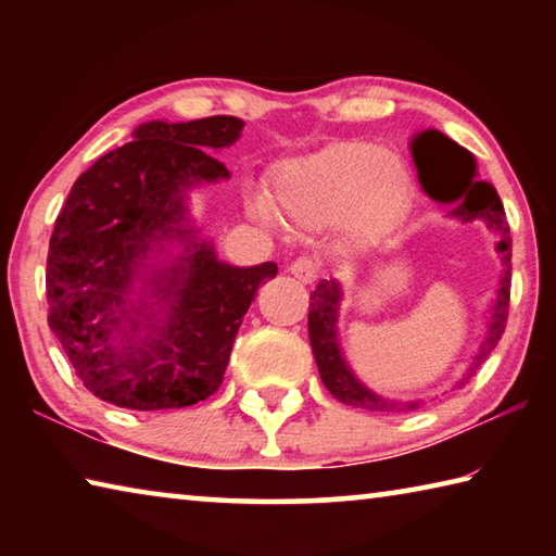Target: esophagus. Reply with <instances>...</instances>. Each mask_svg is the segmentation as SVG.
<instances>
[{"instance_id":"34e87169","label":"esophagus","mask_w":556,"mask_h":556,"mask_svg":"<svg viewBox=\"0 0 556 556\" xmlns=\"http://www.w3.org/2000/svg\"><path fill=\"white\" fill-rule=\"evenodd\" d=\"M289 271L304 285H312L318 277V260L316 257H299L289 265Z\"/></svg>"}]
</instances>
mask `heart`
I'll use <instances>...</instances> for the list:
<instances>
[{"label":"heart","instance_id":"1","mask_svg":"<svg viewBox=\"0 0 556 556\" xmlns=\"http://www.w3.org/2000/svg\"><path fill=\"white\" fill-rule=\"evenodd\" d=\"M271 188L287 218L304 228L341 223L353 240H370L390 228L407 205L409 172L392 152L348 139L285 164ZM244 199L255 218L275 220L265 193L248 188Z\"/></svg>","mask_w":556,"mask_h":556}]
</instances>
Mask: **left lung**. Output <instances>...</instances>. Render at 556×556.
Returning a JSON list of instances; mask_svg holds the SVG:
<instances>
[{"label":"left lung","instance_id":"1","mask_svg":"<svg viewBox=\"0 0 556 556\" xmlns=\"http://www.w3.org/2000/svg\"><path fill=\"white\" fill-rule=\"evenodd\" d=\"M414 166H417L419 184L427 195L439 203H456L448 211V218L470 223L483 220L488 228L497 235L495 250L501 252V262L505 265L501 285L495 289V299L488 308L485 336L478 351L470 357L468 368L460 375L456 388L468 382L481 370L485 357L493 353V348L505 333L507 306H510V228L505 223L503 203L497 199L495 188L485 181H478L476 156L468 149L458 147L454 139H448L444 131L425 129L412 137L409 142ZM343 289L338 279H321L312 291V304H308V341L318 365V375L326 384V390L338 402L348 407L368 409V412H412L419 409L425 400H392L384 394L372 392L368 384L357 380L351 370L338 341V312H341Z\"/></svg>","mask_w":556,"mask_h":556}]
</instances>
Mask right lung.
I'll use <instances>...</instances> for the list:
<instances>
[{
  "label": "right lung",
  "mask_w": 556,
  "mask_h": 556,
  "mask_svg": "<svg viewBox=\"0 0 556 556\" xmlns=\"http://www.w3.org/2000/svg\"><path fill=\"white\" fill-rule=\"evenodd\" d=\"M244 122L152 119L73 184L46 262L49 326L83 384L115 407L152 412L220 388L242 316L275 262L218 260L188 193L230 178L213 154Z\"/></svg>",
  "instance_id": "add662e5"
}]
</instances>
